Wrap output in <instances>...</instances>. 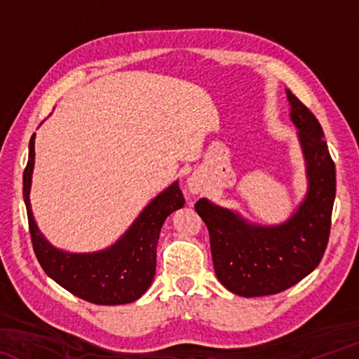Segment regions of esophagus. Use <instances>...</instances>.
<instances>
[{
    "instance_id": "esophagus-1",
    "label": "esophagus",
    "mask_w": 359,
    "mask_h": 359,
    "mask_svg": "<svg viewBox=\"0 0 359 359\" xmlns=\"http://www.w3.org/2000/svg\"><path fill=\"white\" fill-rule=\"evenodd\" d=\"M188 191L193 193V194H198L203 191V180H199V177H196V175H191L190 179H188Z\"/></svg>"
}]
</instances>
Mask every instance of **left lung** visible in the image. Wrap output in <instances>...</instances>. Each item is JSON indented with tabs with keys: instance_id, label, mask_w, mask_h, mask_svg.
<instances>
[{
	"instance_id": "obj_1",
	"label": "left lung",
	"mask_w": 359,
	"mask_h": 359,
	"mask_svg": "<svg viewBox=\"0 0 359 359\" xmlns=\"http://www.w3.org/2000/svg\"><path fill=\"white\" fill-rule=\"evenodd\" d=\"M307 171V194L287 222L261 226L203 198L194 204L210 236L218 280L231 293L257 297L288 290L320 264L330 241L336 166L321 125L287 90Z\"/></svg>"
}]
</instances>
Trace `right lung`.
Listing matches in <instances>:
<instances>
[{"label": "right lung", "mask_w": 359, "mask_h": 359, "mask_svg": "<svg viewBox=\"0 0 359 359\" xmlns=\"http://www.w3.org/2000/svg\"><path fill=\"white\" fill-rule=\"evenodd\" d=\"M34 137L29 139V155L23 171V199L33 250L46 274L60 287L83 301L98 306H118L141 297L150 287L156 267V244L166 217L184 208L185 199L174 182L158 194L131 224L130 229L106 250L68 253L52 247L36 226L29 187L34 168Z\"/></svg>", "instance_id": "right-lung-1"}]
</instances>
